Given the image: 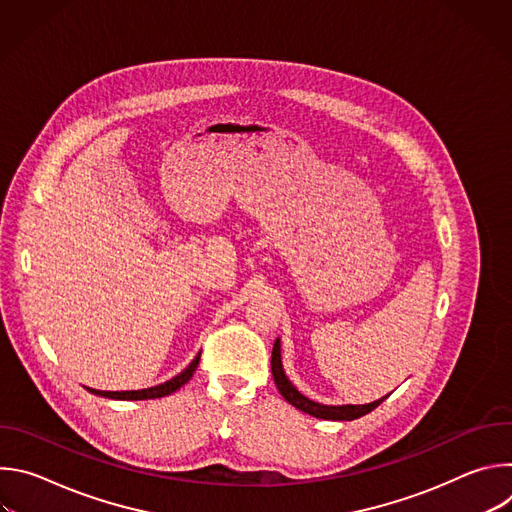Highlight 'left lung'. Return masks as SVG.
<instances>
[{"label": "left lung", "mask_w": 512, "mask_h": 512, "mask_svg": "<svg viewBox=\"0 0 512 512\" xmlns=\"http://www.w3.org/2000/svg\"><path fill=\"white\" fill-rule=\"evenodd\" d=\"M271 373H273V381L281 393V397L289 403L294 405L296 409L312 415V417H318V419H330V421H352V419H358L362 415L371 413L373 409H377L387 397L383 399H377L373 403H364V405H324V403H318V401H312L308 399L306 395H302L296 385L291 383L283 371V364H281V340L277 338L275 344H273V352H271Z\"/></svg>", "instance_id": "obj_1"}]
</instances>
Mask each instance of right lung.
<instances>
[{"label":"right lung","instance_id":"1","mask_svg":"<svg viewBox=\"0 0 512 512\" xmlns=\"http://www.w3.org/2000/svg\"><path fill=\"white\" fill-rule=\"evenodd\" d=\"M198 362H200V352L192 358V362L188 364V367L182 373H178L170 381H166L162 385H156V387H150V389H139V391H97V389L87 387V391L93 393V395L107 397V399H117V401H143V399L166 397V395L176 393L182 385H186L192 379V375H194V371L198 367Z\"/></svg>","mask_w":512,"mask_h":512}]
</instances>
